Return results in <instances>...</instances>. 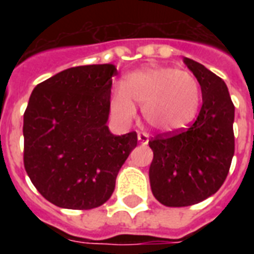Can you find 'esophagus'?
<instances>
[{
	"mask_svg": "<svg viewBox=\"0 0 254 254\" xmlns=\"http://www.w3.org/2000/svg\"><path fill=\"white\" fill-rule=\"evenodd\" d=\"M138 142L139 143H142V145H146L147 142H149V134H147V133H141V131H139L138 133Z\"/></svg>",
	"mask_w": 254,
	"mask_h": 254,
	"instance_id": "1",
	"label": "esophagus"
}]
</instances>
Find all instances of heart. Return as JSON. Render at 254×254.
<instances>
[{
	"label": "heart",
	"instance_id": "1",
	"mask_svg": "<svg viewBox=\"0 0 254 254\" xmlns=\"http://www.w3.org/2000/svg\"><path fill=\"white\" fill-rule=\"evenodd\" d=\"M200 85L192 73L171 67H149L125 77L123 89L112 93L111 108L121 123L135 116L134 104L142 105L143 119L161 133H174L196 117Z\"/></svg>",
	"mask_w": 254,
	"mask_h": 254
}]
</instances>
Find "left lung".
<instances>
[{"instance_id":"left-lung-1","label":"left lung","mask_w":254,"mask_h":254,"mask_svg":"<svg viewBox=\"0 0 254 254\" xmlns=\"http://www.w3.org/2000/svg\"><path fill=\"white\" fill-rule=\"evenodd\" d=\"M201 88L200 112L187 129L157 134L149 141L153 195L166 207H187L220 189L235 154L233 105L224 80L185 58Z\"/></svg>"}]
</instances>
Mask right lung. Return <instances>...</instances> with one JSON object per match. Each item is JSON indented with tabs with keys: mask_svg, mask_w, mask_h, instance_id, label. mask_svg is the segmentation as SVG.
I'll use <instances>...</instances> for the list:
<instances>
[{
	"mask_svg": "<svg viewBox=\"0 0 254 254\" xmlns=\"http://www.w3.org/2000/svg\"><path fill=\"white\" fill-rule=\"evenodd\" d=\"M113 64L64 69L34 88L23 115V165L50 203L68 209L100 207L137 133L112 134L107 127Z\"/></svg>",
	"mask_w": 254,
	"mask_h": 254,
	"instance_id": "add662e5",
	"label": "right lung"
}]
</instances>
